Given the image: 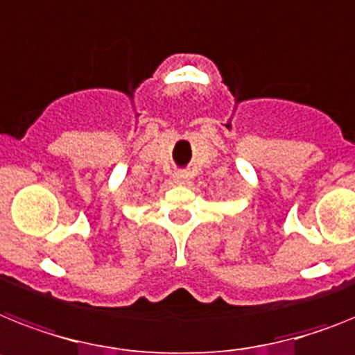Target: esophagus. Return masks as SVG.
Listing matches in <instances>:
<instances>
[{
	"label": "esophagus",
	"instance_id": "obj_1",
	"mask_svg": "<svg viewBox=\"0 0 355 355\" xmlns=\"http://www.w3.org/2000/svg\"><path fill=\"white\" fill-rule=\"evenodd\" d=\"M174 180L178 181V183H187V181H189V174H187V172H175Z\"/></svg>",
	"mask_w": 355,
	"mask_h": 355
}]
</instances>
